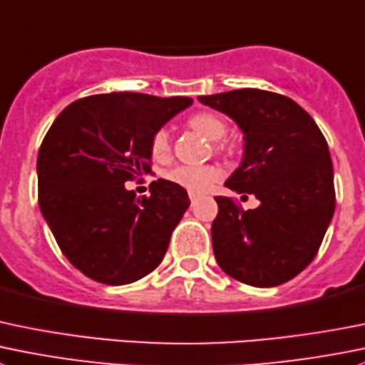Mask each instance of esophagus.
Returning <instances> with one entry per match:
<instances>
[{"mask_svg":"<svg viewBox=\"0 0 365 365\" xmlns=\"http://www.w3.org/2000/svg\"><path fill=\"white\" fill-rule=\"evenodd\" d=\"M196 203V196H194V194H190V205H194Z\"/></svg>","mask_w":365,"mask_h":365,"instance_id":"esophagus-1","label":"esophagus"}]
</instances>
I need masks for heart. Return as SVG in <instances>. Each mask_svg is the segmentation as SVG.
Segmentation results:
<instances>
[{
  "label": "heart",
  "instance_id": "b5f03b06",
  "mask_svg": "<svg viewBox=\"0 0 365 365\" xmlns=\"http://www.w3.org/2000/svg\"><path fill=\"white\" fill-rule=\"evenodd\" d=\"M189 126L197 132L200 135H203L205 139H208L210 143H219L226 137L228 133V126H226L225 119L219 118L217 114H212V112H200V114H194L189 119ZM151 155H153L155 160H164L169 155V135L165 130H158L153 137H151L150 144ZM169 182L176 183L182 189L189 190L190 194H203L214 185L219 180V171L215 168H189V165H182V168L173 169L168 175Z\"/></svg>",
  "mask_w": 365,
  "mask_h": 365
}]
</instances>
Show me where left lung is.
<instances>
[{
    "label": "left lung",
    "mask_w": 365,
    "mask_h": 365,
    "mask_svg": "<svg viewBox=\"0 0 365 365\" xmlns=\"http://www.w3.org/2000/svg\"><path fill=\"white\" fill-rule=\"evenodd\" d=\"M242 132L240 165L225 182L260 205L217 196L212 246L219 267L253 287L292 280L316 257L334 217V165L316 121L291 98L260 88L200 96Z\"/></svg>",
    "instance_id": "8db88e82"
}]
</instances>
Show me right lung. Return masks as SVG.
Instances as JSON below:
<instances>
[{
  "label": "right lung",
  "mask_w": 365,
  "mask_h": 365,
  "mask_svg": "<svg viewBox=\"0 0 365 365\" xmlns=\"http://www.w3.org/2000/svg\"><path fill=\"white\" fill-rule=\"evenodd\" d=\"M190 98L140 93L88 96L63 108L37 157L38 207L67 260L100 284L126 285L150 274L189 208L169 180L137 197L125 183L150 171L151 137Z\"/></svg>",
  "instance_id": "right-lung-1"
}]
</instances>
